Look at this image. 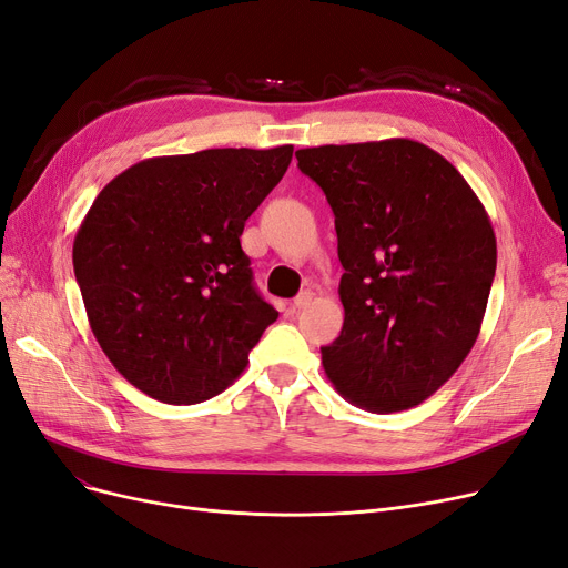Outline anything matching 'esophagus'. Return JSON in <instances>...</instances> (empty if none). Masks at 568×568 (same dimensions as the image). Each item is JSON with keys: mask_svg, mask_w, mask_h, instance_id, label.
I'll return each mask as SVG.
<instances>
[{"mask_svg": "<svg viewBox=\"0 0 568 568\" xmlns=\"http://www.w3.org/2000/svg\"><path fill=\"white\" fill-rule=\"evenodd\" d=\"M311 302H313V292H311V290H304L302 294H297V297H294L292 308H306Z\"/></svg>", "mask_w": 568, "mask_h": 568, "instance_id": "esophagus-1", "label": "esophagus"}]
</instances>
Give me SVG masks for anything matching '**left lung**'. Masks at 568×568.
Returning a JSON list of instances; mask_svg holds the SVG:
<instances>
[{
	"label": "left lung",
	"mask_w": 568,
	"mask_h": 568,
	"mask_svg": "<svg viewBox=\"0 0 568 568\" xmlns=\"http://www.w3.org/2000/svg\"><path fill=\"white\" fill-rule=\"evenodd\" d=\"M334 211L341 336L323 366L372 413L429 399L480 334L497 239L459 171L429 145L385 139L297 151Z\"/></svg>",
	"instance_id": "obj_1"
}]
</instances>
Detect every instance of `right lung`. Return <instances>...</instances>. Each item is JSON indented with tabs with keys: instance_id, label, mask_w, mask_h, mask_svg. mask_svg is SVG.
<instances>
[{
	"instance_id": "1",
	"label": "right lung",
	"mask_w": 568,
	"mask_h": 568,
	"mask_svg": "<svg viewBox=\"0 0 568 568\" xmlns=\"http://www.w3.org/2000/svg\"><path fill=\"white\" fill-rule=\"evenodd\" d=\"M292 151L211 148L141 160L85 213L73 271L90 329L148 397L174 406L215 397L278 317L253 287L241 234Z\"/></svg>"
}]
</instances>
